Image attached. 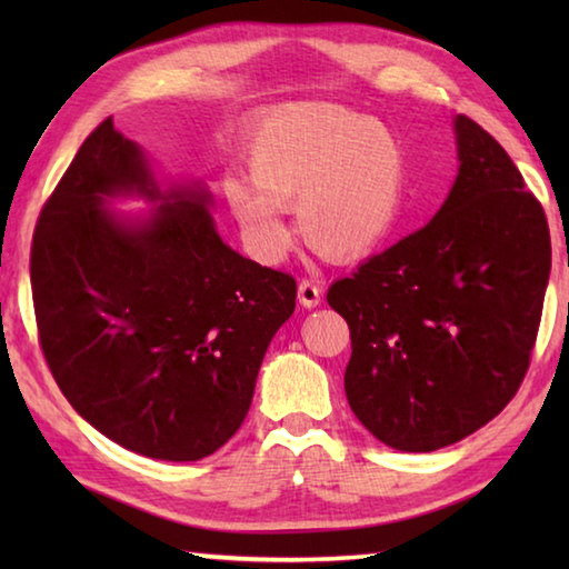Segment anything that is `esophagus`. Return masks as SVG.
Listing matches in <instances>:
<instances>
[{
  "instance_id": "34e87169",
  "label": "esophagus",
  "mask_w": 569,
  "mask_h": 569,
  "mask_svg": "<svg viewBox=\"0 0 569 569\" xmlns=\"http://www.w3.org/2000/svg\"><path fill=\"white\" fill-rule=\"evenodd\" d=\"M298 301L306 308H313L321 303V286L311 281V278H303L301 283H298Z\"/></svg>"
}]
</instances>
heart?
<instances>
[{
	"label": "heart",
	"instance_id": "1",
	"mask_svg": "<svg viewBox=\"0 0 569 569\" xmlns=\"http://www.w3.org/2000/svg\"><path fill=\"white\" fill-rule=\"evenodd\" d=\"M254 182L230 178L226 196L248 246L278 263L293 243L283 208L329 258H359L397 226L407 190V150L383 124L329 102L268 114L246 150Z\"/></svg>",
	"mask_w": 569,
	"mask_h": 569
}]
</instances>
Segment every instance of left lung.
Masks as SVG:
<instances>
[{"label": "left lung", "mask_w": 569, "mask_h": 569, "mask_svg": "<svg viewBox=\"0 0 569 569\" xmlns=\"http://www.w3.org/2000/svg\"><path fill=\"white\" fill-rule=\"evenodd\" d=\"M455 128L461 166L439 213L326 296L351 331V411L401 451L455 445L512 401L550 278L542 203L492 134L467 114Z\"/></svg>", "instance_id": "left-lung-1"}]
</instances>
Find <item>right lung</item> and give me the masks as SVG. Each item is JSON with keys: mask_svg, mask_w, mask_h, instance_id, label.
<instances>
[{"mask_svg": "<svg viewBox=\"0 0 569 569\" xmlns=\"http://www.w3.org/2000/svg\"><path fill=\"white\" fill-rule=\"evenodd\" d=\"M163 200L140 227L107 218L118 191ZM206 190L162 196L142 150L94 128L40 210L30 253L37 336L82 419L142 457L196 461L243 423L296 278L228 248Z\"/></svg>", "mask_w": 569, "mask_h": 569, "instance_id": "obj_1", "label": "right lung"}]
</instances>
